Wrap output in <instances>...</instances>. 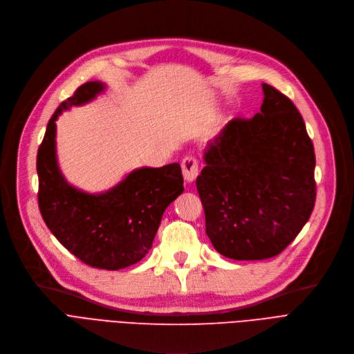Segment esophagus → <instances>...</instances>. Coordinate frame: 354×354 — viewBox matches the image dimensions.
Segmentation results:
<instances>
[{"label": "esophagus", "instance_id": "obj_1", "mask_svg": "<svg viewBox=\"0 0 354 354\" xmlns=\"http://www.w3.org/2000/svg\"><path fill=\"white\" fill-rule=\"evenodd\" d=\"M181 168H183V176H184V180H186L187 183H193L197 176H198V161L196 157L193 156H189L183 160L181 162Z\"/></svg>", "mask_w": 354, "mask_h": 354}]
</instances>
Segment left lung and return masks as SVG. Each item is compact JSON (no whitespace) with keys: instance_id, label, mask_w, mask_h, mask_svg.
I'll use <instances>...</instances> for the list:
<instances>
[{"instance_id":"left-lung-1","label":"left lung","mask_w":354,"mask_h":354,"mask_svg":"<svg viewBox=\"0 0 354 354\" xmlns=\"http://www.w3.org/2000/svg\"><path fill=\"white\" fill-rule=\"evenodd\" d=\"M262 89L261 112L227 122L196 180L212 245L236 261L281 254L315 205V154L304 120L290 97L266 83Z\"/></svg>"}]
</instances>
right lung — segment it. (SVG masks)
I'll return each instance as SVG.
<instances>
[{"label": "right lung", "mask_w": 354, "mask_h": 354, "mask_svg": "<svg viewBox=\"0 0 354 354\" xmlns=\"http://www.w3.org/2000/svg\"><path fill=\"white\" fill-rule=\"evenodd\" d=\"M104 88L100 82L83 83L50 118L37 153V198L44 223L71 254L92 268L116 271L148 254L164 210L184 187L178 162L140 168L102 194H86L66 183L56 160V120Z\"/></svg>", "instance_id": "obj_1"}]
</instances>
